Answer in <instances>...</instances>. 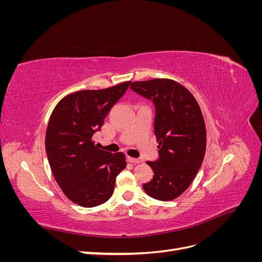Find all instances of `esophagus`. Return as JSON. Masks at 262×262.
Returning <instances> with one entry per match:
<instances>
[{"label":"esophagus","instance_id":"34e87169","mask_svg":"<svg viewBox=\"0 0 262 262\" xmlns=\"http://www.w3.org/2000/svg\"><path fill=\"white\" fill-rule=\"evenodd\" d=\"M128 161L132 164H139L141 163V161L139 160V158H134V157H128Z\"/></svg>","mask_w":262,"mask_h":262}]
</instances>
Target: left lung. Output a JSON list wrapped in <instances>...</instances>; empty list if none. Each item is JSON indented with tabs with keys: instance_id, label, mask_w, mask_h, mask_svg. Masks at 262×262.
Instances as JSON below:
<instances>
[{
	"instance_id": "8db88e82",
	"label": "left lung",
	"mask_w": 262,
	"mask_h": 262,
	"mask_svg": "<svg viewBox=\"0 0 262 262\" xmlns=\"http://www.w3.org/2000/svg\"><path fill=\"white\" fill-rule=\"evenodd\" d=\"M130 89L155 107L154 133L160 149L157 160L147 162L154 176L143 185L144 191L156 200L176 199L203 162L207 132L201 109L186 87L167 78L133 82Z\"/></svg>"
}]
</instances>
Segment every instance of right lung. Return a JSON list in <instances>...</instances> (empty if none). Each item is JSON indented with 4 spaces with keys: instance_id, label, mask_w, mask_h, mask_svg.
Instances as JSON below:
<instances>
[{
    "instance_id": "add662e5",
    "label": "right lung",
    "mask_w": 262,
    "mask_h": 262,
    "mask_svg": "<svg viewBox=\"0 0 262 262\" xmlns=\"http://www.w3.org/2000/svg\"><path fill=\"white\" fill-rule=\"evenodd\" d=\"M130 83L68 95L50 117L46 132L50 168L62 191L81 207H97L109 200L116 177L126 166L123 153L99 149L92 139Z\"/></svg>"
}]
</instances>
